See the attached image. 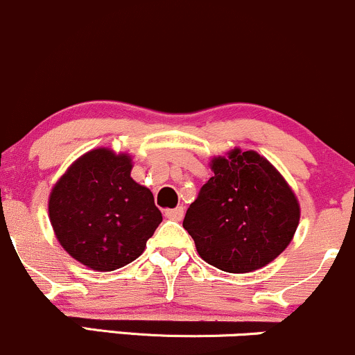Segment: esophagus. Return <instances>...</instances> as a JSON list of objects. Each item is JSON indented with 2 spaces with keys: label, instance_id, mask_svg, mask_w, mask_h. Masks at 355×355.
I'll list each match as a JSON object with an SVG mask.
<instances>
[{
  "label": "esophagus",
  "instance_id": "obj_1",
  "mask_svg": "<svg viewBox=\"0 0 355 355\" xmlns=\"http://www.w3.org/2000/svg\"><path fill=\"white\" fill-rule=\"evenodd\" d=\"M166 216L169 218V220L181 221L182 216H184V208H182V206H178V208H174V209H167Z\"/></svg>",
  "mask_w": 355,
  "mask_h": 355
}]
</instances>
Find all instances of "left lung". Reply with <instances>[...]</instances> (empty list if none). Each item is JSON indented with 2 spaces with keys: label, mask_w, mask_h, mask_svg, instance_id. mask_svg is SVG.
I'll list each match as a JSON object with an SVG mask.
<instances>
[{
  "label": "left lung",
  "mask_w": 355,
  "mask_h": 355,
  "mask_svg": "<svg viewBox=\"0 0 355 355\" xmlns=\"http://www.w3.org/2000/svg\"><path fill=\"white\" fill-rule=\"evenodd\" d=\"M211 169L214 176L182 221L199 257L228 273L268 265L292 241L300 220L292 188L254 150L233 149L214 157Z\"/></svg>",
  "instance_id": "left-lung-1"
}]
</instances>
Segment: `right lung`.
<instances>
[{"instance_id": "obj_1", "label": "right lung", "mask_w": 355, "mask_h": 355, "mask_svg": "<svg viewBox=\"0 0 355 355\" xmlns=\"http://www.w3.org/2000/svg\"><path fill=\"white\" fill-rule=\"evenodd\" d=\"M130 171L129 154L98 147L78 157L50 193V223L60 245L97 272L141 257L162 221L153 193Z\"/></svg>"}]
</instances>
